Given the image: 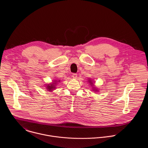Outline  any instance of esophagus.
Returning a JSON list of instances; mask_svg holds the SVG:
<instances>
[{"instance_id": "1", "label": "esophagus", "mask_w": 148, "mask_h": 148, "mask_svg": "<svg viewBox=\"0 0 148 148\" xmlns=\"http://www.w3.org/2000/svg\"><path fill=\"white\" fill-rule=\"evenodd\" d=\"M72 76V77H73V79H77V75L76 73H73Z\"/></svg>"}]
</instances>
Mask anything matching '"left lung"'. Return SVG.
I'll list each match as a JSON object with an SVG mask.
<instances>
[{"label": "left lung", "mask_w": 148, "mask_h": 148, "mask_svg": "<svg viewBox=\"0 0 148 148\" xmlns=\"http://www.w3.org/2000/svg\"><path fill=\"white\" fill-rule=\"evenodd\" d=\"M89 83H90V84H92V83H92V81H91V80H89Z\"/></svg>", "instance_id": "8db88e82"}]
</instances>
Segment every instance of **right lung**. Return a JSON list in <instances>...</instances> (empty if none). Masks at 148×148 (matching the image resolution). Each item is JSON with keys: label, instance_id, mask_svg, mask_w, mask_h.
Instances as JSON below:
<instances>
[{"label": "right lung", "instance_id": "right-lung-1", "mask_svg": "<svg viewBox=\"0 0 148 148\" xmlns=\"http://www.w3.org/2000/svg\"><path fill=\"white\" fill-rule=\"evenodd\" d=\"M54 83H53V84H51L50 85H48V86H47V89H48V90H52V89H55V85H54ZM56 84V83H55Z\"/></svg>", "mask_w": 148, "mask_h": 148}]
</instances>
